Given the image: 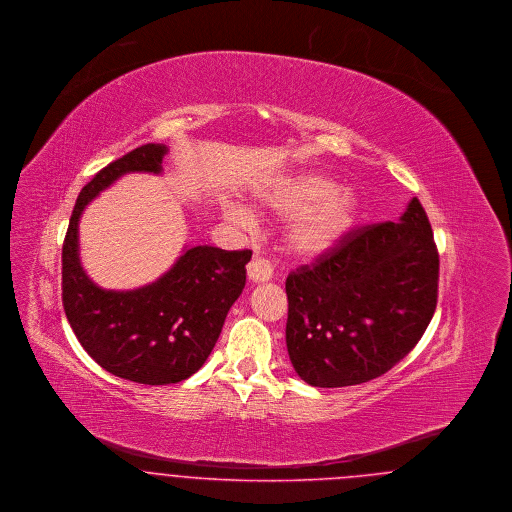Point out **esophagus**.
I'll return each mask as SVG.
<instances>
[{
	"label": "esophagus",
	"mask_w": 512,
	"mask_h": 512,
	"mask_svg": "<svg viewBox=\"0 0 512 512\" xmlns=\"http://www.w3.org/2000/svg\"><path fill=\"white\" fill-rule=\"evenodd\" d=\"M247 276L251 282H269L272 278V265L269 259L265 257H253L251 263L247 265Z\"/></svg>",
	"instance_id": "obj_1"
}]
</instances>
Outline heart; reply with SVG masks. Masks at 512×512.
<instances>
[{
	"label": "heart",
	"instance_id": "b5f03b06",
	"mask_svg": "<svg viewBox=\"0 0 512 512\" xmlns=\"http://www.w3.org/2000/svg\"><path fill=\"white\" fill-rule=\"evenodd\" d=\"M272 212L292 218L286 245L294 255L317 257L342 240L356 222L358 195L350 187H334L321 174H298L276 181L259 195ZM230 216L241 224L251 222V212L232 207Z\"/></svg>",
	"mask_w": 512,
	"mask_h": 512
}]
</instances>
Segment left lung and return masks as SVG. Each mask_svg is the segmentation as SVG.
Returning <instances> with one entry per match:
<instances>
[{"instance_id": "obj_1", "label": "left lung", "mask_w": 512, "mask_h": 512, "mask_svg": "<svg viewBox=\"0 0 512 512\" xmlns=\"http://www.w3.org/2000/svg\"><path fill=\"white\" fill-rule=\"evenodd\" d=\"M437 282L439 253L416 197L400 222L348 232L286 278V346L296 373L321 389L381 377L423 336Z\"/></svg>"}]
</instances>
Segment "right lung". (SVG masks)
<instances>
[{
  "label": "right lung",
  "mask_w": 512,
  "mask_h": 512,
  "mask_svg": "<svg viewBox=\"0 0 512 512\" xmlns=\"http://www.w3.org/2000/svg\"><path fill=\"white\" fill-rule=\"evenodd\" d=\"M166 145L127 152L77 197L61 249V300L81 346L112 375L141 385L191 377L211 356L224 319L245 286L251 251L197 245L158 280L135 290L96 286L79 259V218L92 199L129 172H162Z\"/></svg>",
  "instance_id": "obj_1"
}]
</instances>
